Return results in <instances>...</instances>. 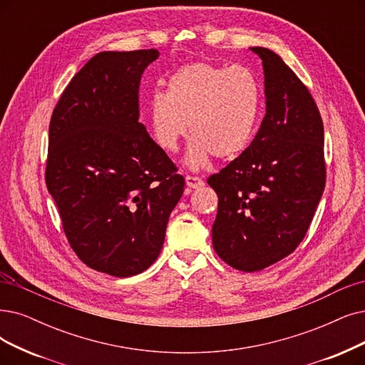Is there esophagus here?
I'll use <instances>...</instances> for the list:
<instances>
[{
	"mask_svg": "<svg viewBox=\"0 0 365 365\" xmlns=\"http://www.w3.org/2000/svg\"><path fill=\"white\" fill-rule=\"evenodd\" d=\"M185 184H187V187H190V188H200L203 185V181L199 177H192V175H187Z\"/></svg>",
	"mask_w": 365,
	"mask_h": 365,
	"instance_id": "34e87169",
	"label": "esophagus"
}]
</instances>
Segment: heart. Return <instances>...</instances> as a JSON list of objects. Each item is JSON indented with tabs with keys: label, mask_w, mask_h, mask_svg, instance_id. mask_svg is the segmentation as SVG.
Listing matches in <instances>:
<instances>
[{
	"label": "heart",
	"mask_w": 365,
	"mask_h": 365,
	"mask_svg": "<svg viewBox=\"0 0 365 365\" xmlns=\"http://www.w3.org/2000/svg\"><path fill=\"white\" fill-rule=\"evenodd\" d=\"M260 110L262 88L252 68L211 63L178 68L168 79L166 93L154 91L148 101L153 138L163 151H177L190 127L193 139L184 158L190 169L205 166L211 155L232 160L244 153Z\"/></svg>",
	"instance_id": "b5f03b06"
}]
</instances>
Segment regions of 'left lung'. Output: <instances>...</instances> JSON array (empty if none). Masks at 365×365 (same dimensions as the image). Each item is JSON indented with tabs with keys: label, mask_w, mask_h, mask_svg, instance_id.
<instances>
[{
	"label": "left lung",
	"mask_w": 365,
	"mask_h": 365,
	"mask_svg": "<svg viewBox=\"0 0 365 365\" xmlns=\"http://www.w3.org/2000/svg\"><path fill=\"white\" fill-rule=\"evenodd\" d=\"M250 51L264 66L265 118L250 147L208 178L218 196L214 250L245 272L297 249L327 180L324 123L307 86L275 52Z\"/></svg>",
	"instance_id": "left-lung-1"
}]
</instances>
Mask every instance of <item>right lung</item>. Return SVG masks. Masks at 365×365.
I'll list each match as a JSON object with an SVG mask.
<instances>
[{"label": "right lung", "mask_w": 365, "mask_h": 365, "mask_svg": "<svg viewBox=\"0 0 365 365\" xmlns=\"http://www.w3.org/2000/svg\"><path fill=\"white\" fill-rule=\"evenodd\" d=\"M157 49L98 52L70 81L49 125L46 185L71 249L115 277L150 268L184 178L139 123V83Z\"/></svg>", "instance_id": "add662e5"}]
</instances>
